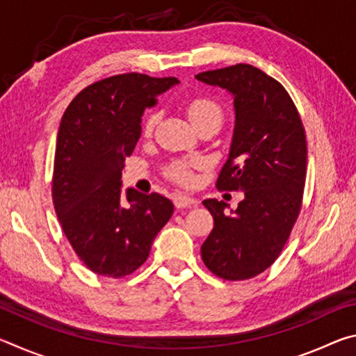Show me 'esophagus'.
Listing matches in <instances>:
<instances>
[{
  "label": "esophagus",
  "instance_id": "34e87169",
  "mask_svg": "<svg viewBox=\"0 0 356 356\" xmlns=\"http://www.w3.org/2000/svg\"><path fill=\"white\" fill-rule=\"evenodd\" d=\"M195 204H197V201L193 196H188V195H176V196H174V206H176L177 209H185V207L195 206Z\"/></svg>",
  "mask_w": 356,
  "mask_h": 356
}]
</instances>
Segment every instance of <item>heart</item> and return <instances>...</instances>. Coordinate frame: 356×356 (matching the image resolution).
I'll list each match as a JSON object with an SVG mask.
<instances>
[{
	"mask_svg": "<svg viewBox=\"0 0 356 356\" xmlns=\"http://www.w3.org/2000/svg\"><path fill=\"white\" fill-rule=\"evenodd\" d=\"M186 114H188L193 125L206 122V120H213V122L221 124V119H222V111L220 105L210 99H195L188 102V105H186ZM155 122H156V116H154V114L147 118L146 124H144V130H146V134H150V131H152V129L155 127ZM170 176L180 184H190L193 180L190 168L185 163L172 165L170 170Z\"/></svg>",
	"mask_w": 356,
	"mask_h": 356,
	"instance_id": "1",
	"label": "heart"
}]
</instances>
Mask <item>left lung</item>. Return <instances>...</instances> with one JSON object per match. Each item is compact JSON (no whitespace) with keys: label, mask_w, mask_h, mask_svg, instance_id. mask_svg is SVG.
I'll list each match as a JSON object with an SVG mask.
<instances>
[{"label":"left lung","mask_w":356,"mask_h":356,"mask_svg":"<svg viewBox=\"0 0 356 356\" xmlns=\"http://www.w3.org/2000/svg\"><path fill=\"white\" fill-rule=\"evenodd\" d=\"M196 80L232 95L236 125L216 186L245 195L231 213L226 202L202 201L215 225L201 256L222 280H250L276 261L298 218L308 156L303 124L282 84L250 64L201 72Z\"/></svg>","instance_id":"left-lung-1"}]
</instances>
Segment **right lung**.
<instances>
[{
	"label": "right lung",
	"mask_w": 356,
	"mask_h": 356,
	"mask_svg": "<svg viewBox=\"0 0 356 356\" xmlns=\"http://www.w3.org/2000/svg\"><path fill=\"white\" fill-rule=\"evenodd\" d=\"M179 84L174 76L114 75L88 86L64 111L56 138L53 204L65 237L91 272L122 278L146 262L174 212L168 197L122 190L124 159L144 110Z\"/></svg>",
	"instance_id": "obj_1"
}]
</instances>
